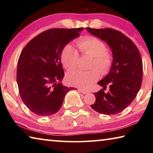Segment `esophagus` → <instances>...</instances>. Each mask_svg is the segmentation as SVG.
<instances>
[{"instance_id": "1", "label": "esophagus", "mask_w": 153, "mask_h": 153, "mask_svg": "<svg viewBox=\"0 0 153 153\" xmlns=\"http://www.w3.org/2000/svg\"><path fill=\"white\" fill-rule=\"evenodd\" d=\"M78 90H79L80 92H82V94H87V93H88V91H86V90H84L78 89Z\"/></svg>"}]
</instances>
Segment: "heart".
I'll return each instance as SVG.
<instances>
[{"mask_svg":"<svg viewBox=\"0 0 153 153\" xmlns=\"http://www.w3.org/2000/svg\"><path fill=\"white\" fill-rule=\"evenodd\" d=\"M77 45L84 55L93 58L91 63L92 69L88 71L74 70L67 74L66 79L71 86L88 88L99 78L100 72L107 74L112 64V57L107 52L105 44L94 36H86L77 41ZM79 59L77 51L71 45L65 46L61 53V62L67 69H72L76 66ZM97 67L99 69L94 68Z\"/></svg>","mask_w":153,"mask_h":153,"instance_id":"b5f03b06","label":"heart"}]
</instances>
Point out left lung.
<instances>
[{"label":"left lung","instance_id":"obj_1","mask_svg":"<svg viewBox=\"0 0 153 153\" xmlns=\"http://www.w3.org/2000/svg\"><path fill=\"white\" fill-rule=\"evenodd\" d=\"M86 30L107 44L113 54L110 71L98 84L109 91L100 90L94 93L96 102L92 109L104 115L121 112L131 104L141 87L142 61L140 53L134 43L119 31L104 28Z\"/></svg>","mask_w":153,"mask_h":153}]
</instances>
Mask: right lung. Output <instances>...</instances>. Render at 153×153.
Returning a JSON list of instances; mask_svg holds the SVG:
<instances>
[{
  "label": "right lung",
  "mask_w": 153,
  "mask_h": 153,
  "mask_svg": "<svg viewBox=\"0 0 153 153\" xmlns=\"http://www.w3.org/2000/svg\"><path fill=\"white\" fill-rule=\"evenodd\" d=\"M83 30H48L31 40L21 53L17 71L19 94L36 115L48 116L57 113L67 92L76 89L61 83L64 71L61 57L65 46L79 37Z\"/></svg>",
  "instance_id": "add662e5"
}]
</instances>
